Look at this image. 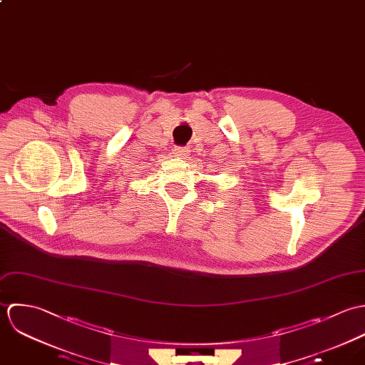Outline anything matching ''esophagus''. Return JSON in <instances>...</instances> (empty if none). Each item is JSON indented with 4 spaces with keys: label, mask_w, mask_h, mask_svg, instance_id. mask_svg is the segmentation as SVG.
Masks as SVG:
<instances>
[{
    "label": "esophagus",
    "mask_w": 365,
    "mask_h": 365,
    "mask_svg": "<svg viewBox=\"0 0 365 365\" xmlns=\"http://www.w3.org/2000/svg\"><path fill=\"white\" fill-rule=\"evenodd\" d=\"M173 150L178 156H187L190 152V148L189 146H175Z\"/></svg>",
    "instance_id": "34e87169"
}]
</instances>
